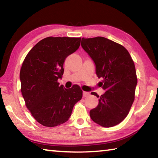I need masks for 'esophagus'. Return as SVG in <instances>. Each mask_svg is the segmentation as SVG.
I'll return each mask as SVG.
<instances>
[{"label": "esophagus", "mask_w": 158, "mask_h": 158, "mask_svg": "<svg viewBox=\"0 0 158 158\" xmlns=\"http://www.w3.org/2000/svg\"><path fill=\"white\" fill-rule=\"evenodd\" d=\"M89 95L90 93L89 92H85V91L83 92V96H84V97H87V96H89Z\"/></svg>", "instance_id": "34e87169"}]
</instances>
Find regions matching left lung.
Listing matches in <instances>:
<instances>
[{
	"label": "left lung",
	"instance_id": "left-lung-1",
	"mask_svg": "<svg viewBox=\"0 0 158 158\" xmlns=\"http://www.w3.org/2000/svg\"><path fill=\"white\" fill-rule=\"evenodd\" d=\"M81 47L92 60L105 93L99 98L98 105L90 111V116L104 127L119 124L126 118L135 100L137 74L134 61L122 45L103 37L81 40Z\"/></svg>",
	"mask_w": 158,
	"mask_h": 158
}]
</instances>
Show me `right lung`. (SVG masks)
Here are the masks:
<instances>
[{
  "mask_svg": "<svg viewBox=\"0 0 158 158\" xmlns=\"http://www.w3.org/2000/svg\"><path fill=\"white\" fill-rule=\"evenodd\" d=\"M81 37H48L35 45L20 70L21 90L26 107L45 127L64 123L82 98L77 85L67 89L59 85L65 58L79 49Z\"/></svg>",
  "mask_w": 158,
  "mask_h": 158,
  "instance_id": "right-lung-1",
  "label": "right lung"
}]
</instances>
